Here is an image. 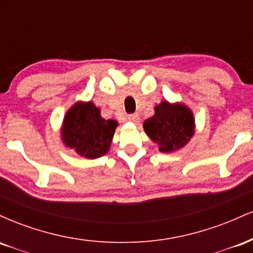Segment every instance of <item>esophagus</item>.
Returning <instances> with one entry per match:
<instances>
[{"instance_id":"34e87169","label":"esophagus","mask_w":253,"mask_h":253,"mask_svg":"<svg viewBox=\"0 0 253 253\" xmlns=\"http://www.w3.org/2000/svg\"><path fill=\"white\" fill-rule=\"evenodd\" d=\"M127 119H128V121H130V123H138L139 121V115L138 114H129L128 117H127Z\"/></svg>"}]
</instances>
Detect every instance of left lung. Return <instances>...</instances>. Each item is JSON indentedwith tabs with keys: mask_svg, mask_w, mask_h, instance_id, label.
<instances>
[{
	"mask_svg": "<svg viewBox=\"0 0 253 253\" xmlns=\"http://www.w3.org/2000/svg\"><path fill=\"white\" fill-rule=\"evenodd\" d=\"M145 133L164 153L175 152L189 143L195 133V119L189 107L162 101L155 115L144 121Z\"/></svg>",
	"mask_w": 253,
	"mask_h": 253,
	"instance_id": "left-lung-1",
	"label": "left lung"
}]
</instances>
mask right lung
<instances>
[{
	"label": "right lung",
	"instance_id": "add662e5",
	"mask_svg": "<svg viewBox=\"0 0 253 253\" xmlns=\"http://www.w3.org/2000/svg\"><path fill=\"white\" fill-rule=\"evenodd\" d=\"M118 121L101 117L91 101H78L64 117L60 138L68 149L88 159L100 158L110 149Z\"/></svg>",
	"mask_w": 253,
	"mask_h": 253
}]
</instances>
